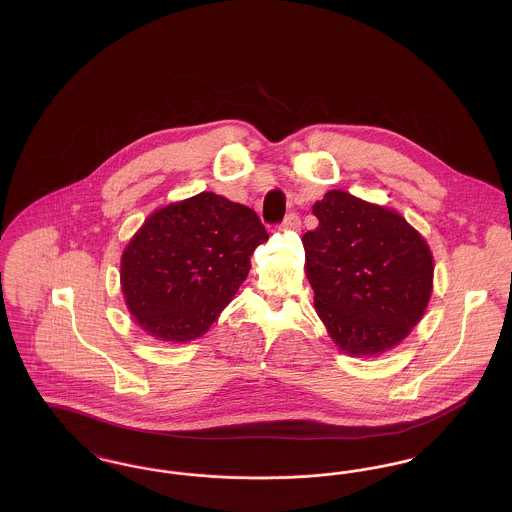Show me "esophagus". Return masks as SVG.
Wrapping results in <instances>:
<instances>
[{"mask_svg":"<svg viewBox=\"0 0 512 512\" xmlns=\"http://www.w3.org/2000/svg\"><path fill=\"white\" fill-rule=\"evenodd\" d=\"M284 228H288V230H301V219L295 213H290L286 220H284Z\"/></svg>","mask_w":512,"mask_h":512,"instance_id":"34e87169","label":"esophagus"}]
</instances>
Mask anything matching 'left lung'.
Wrapping results in <instances>:
<instances>
[{
	"instance_id": "8db88e82",
	"label": "left lung",
	"mask_w": 512,
	"mask_h": 512,
	"mask_svg": "<svg viewBox=\"0 0 512 512\" xmlns=\"http://www.w3.org/2000/svg\"><path fill=\"white\" fill-rule=\"evenodd\" d=\"M303 236L317 315L349 357H378L422 320L434 290V257L405 217L330 190Z\"/></svg>"
}]
</instances>
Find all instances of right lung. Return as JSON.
<instances>
[{
  "instance_id": "add662e5",
  "label": "right lung",
  "mask_w": 512,
  "mask_h": 512,
  "mask_svg": "<svg viewBox=\"0 0 512 512\" xmlns=\"http://www.w3.org/2000/svg\"><path fill=\"white\" fill-rule=\"evenodd\" d=\"M257 213L213 192L153 211L121 257V290L134 322L161 341L203 336L242 286L267 242Z\"/></svg>"
}]
</instances>
